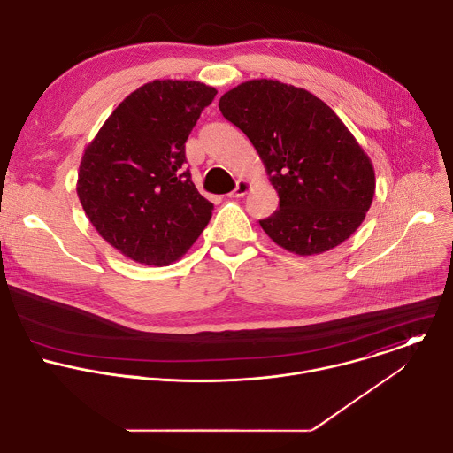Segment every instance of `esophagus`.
<instances>
[{
  "mask_svg": "<svg viewBox=\"0 0 453 453\" xmlns=\"http://www.w3.org/2000/svg\"><path fill=\"white\" fill-rule=\"evenodd\" d=\"M250 189V182L249 180H245V179H240L238 182H236V188L229 193V197H236V199H240V197H243L245 193Z\"/></svg>",
  "mask_w": 453,
  "mask_h": 453,
  "instance_id": "esophagus-1",
  "label": "esophagus"
}]
</instances>
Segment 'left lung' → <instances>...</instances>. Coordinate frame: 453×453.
<instances>
[{
	"label": "left lung",
	"mask_w": 453,
	"mask_h": 453,
	"mask_svg": "<svg viewBox=\"0 0 453 453\" xmlns=\"http://www.w3.org/2000/svg\"><path fill=\"white\" fill-rule=\"evenodd\" d=\"M219 109L260 156L280 208L262 229L288 252L313 256L348 240L374 197V168L344 121L303 88L242 82Z\"/></svg>",
	"instance_id": "obj_1"
}]
</instances>
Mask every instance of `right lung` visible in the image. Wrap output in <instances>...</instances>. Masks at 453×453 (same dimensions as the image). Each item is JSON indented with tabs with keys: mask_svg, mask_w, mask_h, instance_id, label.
<instances>
[{
	"mask_svg": "<svg viewBox=\"0 0 453 453\" xmlns=\"http://www.w3.org/2000/svg\"><path fill=\"white\" fill-rule=\"evenodd\" d=\"M217 89L196 81H152L128 95L88 143L77 196L98 234L136 264L166 267L211 219L184 170V143Z\"/></svg>",
	"mask_w": 453,
	"mask_h": 453,
	"instance_id": "1",
	"label": "right lung"
}]
</instances>
